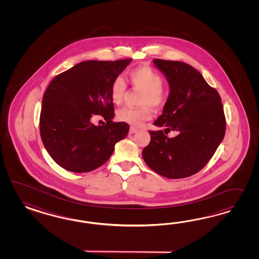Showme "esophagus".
Masks as SVG:
<instances>
[{
    "label": "esophagus",
    "mask_w": 259,
    "mask_h": 259,
    "mask_svg": "<svg viewBox=\"0 0 259 259\" xmlns=\"http://www.w3.org/2000/svg\"><path fill=\"white\" fill-rule=\"evenodd\" d=\"M138 131V129L137 128H135V127H130V130H129V133L130 134H135L136 132Z\"/></svg>",
    "instance_id": "1"
}]
</instances>
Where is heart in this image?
I'll return each instance as SVG.
<instances>
[{
	"mask_svg": "<svg viewBox=\"0 0 259 259\" xmlns=\"http://www.w3.org/2000/svg\"><path fill=\"white\" fill-rule=\"evenodd\" d=\"M128 78L134 88L142 91L141 103L143 106L141 108L125 106L117 112V118L130 125L140 126L153 117L151 106L158 108L164 104L167 92L162 85V76L149 66H140L130 71ZM126 88L125 80L121 76L114 78L110 87L112 102L115 104L122 102Z\"/></svg>",
	"mask_w": 259,
	"mask_h": 259,
	"instance_id": "obj_1",
	"label": "heart"
}]
</instances>
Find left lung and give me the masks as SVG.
I'll list each match as a JSON object with an SVG mask.
<instances>
[{
  "instance_id": "left-lung-1",
  "label": "left lung",
  "mask_w": 259,
  "mask_h": 259,
  "mask_svg": "<svg viewBox=\"0 0 259 259\" xmlns=\"http://www.w3.org/2000/svg\"><path fill=\"white\" fill-rule=\"evenodd\" d=\"M154 65L163 73L170 93L162 114L154 122L165 127L149 131L150 143L142 157L150 168L168 179H183L199 172L223 141L226 120L219 92L187 63L156 59Z\"/></svg>"
}]
</instances>
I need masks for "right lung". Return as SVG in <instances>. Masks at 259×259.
Masks as SVG:
<instances>
[{
    "label": "right lung",
    "instance_id": "obj_1",
    "mask_svg": "<svg viewBox=\"0 0 259 259\" xmlns=\"http://www.w3.org/2000/svg\"><path fill=\"white\" fill-rule=\"evenodd\" d=\"M131 61L81 62L49 83L41 102L39 132L47 153L63 169L93 171L109 159L115 144L125 139L129 125L112 120L110 87ZM95 114L105 118V126L92 123Z\"/></svg>",
    "mask_w": 259,
    "mask_h": 259
}]
</instances>
